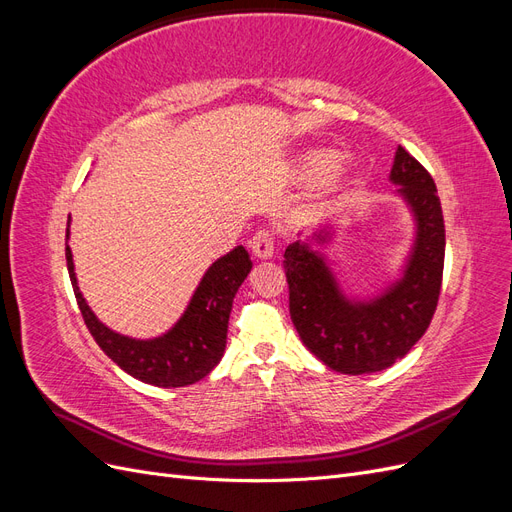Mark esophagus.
Returning a JSON list of instances; mask_svg holds the SVG:
<instances>
[{
	"label": "esophagus",
	"instance_id": "34e87169",
	"mask_svg": "<svg viewBox=\"0 0 512 512\" xmlns=\"http://www.w3.org/2000/svg\"><path fill=\"white\" fill-rule=\"evenodd\" d=\"M250 247H252V254H254L256 258H260V260L271 258L273 252H275V237H273V232H269V230H258L256 235L252 237V241H250Z\"/></svg>",
	"mask_w": 512,
	"mask_h": 512
}]
</instances>
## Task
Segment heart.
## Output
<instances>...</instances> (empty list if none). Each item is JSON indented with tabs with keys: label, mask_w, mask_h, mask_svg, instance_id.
Segmentation results:
<instances>
[{
	"label": "heart",
	"mask_w": 512,
	"mask_h": 512,
	"mask_svg": "<svg viewBox=\"0 0 512 512\" xmlns=\"http://www.w3.org/2000/svg\"><path fill=\"white\" fill-rule=\"evenodd\" d=\"M335 162H337V153L333 149H314L303 158V170H305V175H309V177H318V175H324L327 170L333 168V179H339L344 175L346 164L333 166Z\"/></svg>",
	"instance_id": "b5f03b06"
}]
</instances>
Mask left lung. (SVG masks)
Returning a JSON list of instances; mask_svg holds the SVG:
<instances>
[{
    "instance_id": "obj_1",
    "label": "left lung",
    "mask_w": 512,
    "mask_h": 512,
    "mask_svg": "<svg viewBox=\"0 0 512 512\" xmlns=\"http://www.w3.org/2000/svg\"><path fill=\"white\" fill-rule=\"evenodd\" d=\"M391 179L416 218V243L406 273L382 297L352 303L339 292L324 260L307 243L284 252L290 318L303 344L342 374H374L412 350L436 314L444 271V215L427 168L397 147Z\"/></svg>"
}]
</instances>
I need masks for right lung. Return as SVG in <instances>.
<instances>
[{"label": "right lung", "mask_w": 512, "mask_h": 512, "mask_svg": "<svg viewBox=\"0 0 512 512\" xmlns=\"http://www.w3.org/2000/svg\"><path fill=\"white\" fill-rule=\"evenodd\" d=\"M66 260L76 303H79L83 320L96 344L106 352L108 359H113L130 376L153 386H162V389L194 384L220 363L226 348L232 299L247 273L252 271L250 254L241 245L215 260L175 327L162 337L143 342V339H132L104 327L76 286L68 245Z\"/></svg>", "instance_id": "right-lung-1"}]
</instances>
